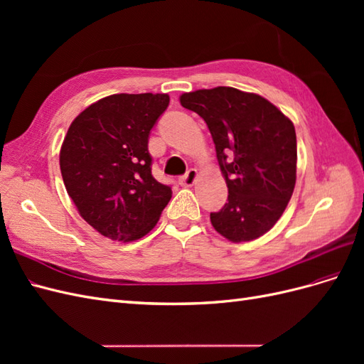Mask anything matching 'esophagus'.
Wrapping results in <instances>:
<instances>
[{
    "mask_svg": "<svg viewBox=\"0 0 364 364\" xmlns=\"http://www.w3.org/2000/svg\"><path fill=\"white\" fill-rule=\"evenodd\" d=\"M196 179H197V170L196 168H190L183 176H181L179 182H181L182 186H193Z\"/></svg>",
    "mask_w": 364,
    "mask_h": 364,
    "instance_id": "obj_1",
    "label": "esophagus"
}]
</instances>
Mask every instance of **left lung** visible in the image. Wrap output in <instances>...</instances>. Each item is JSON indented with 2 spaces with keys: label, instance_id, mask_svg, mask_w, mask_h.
I'll return each instance as SVG.
<instances>
[{
  "label": "left lung",
  "instance_id": "obj_1",
  "mask_svg": "<svg viewBox=\"0 0 364 364\" xmlns=\"http://www.w3.org/2000/svg\"><path fill=\"white\" fill-rule=\"evenodd\" d=\"M211 132L228 185V203L211 213L220 235L241 243L264 235L278 222L296 183V132L290 118L266 98L217 86L181 95Z\"/></svg>",
  "mask_w": 364,
  "mask_h": 364
}]
</instances>
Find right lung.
<instances>
[{"label":"right lung","mask_w":364,"mask_h":364,"mask_svg":"<svg viewBox=\"0 0 364 364\" xmlns=\"http://www.w3.org/2000/svg\"><path fill=\"white\" fill-rule=\"evenodd\" d=\"M168 94H114L75 117L60 149L65 188L97 232L135 241L156 226L171 188L151 174L149 135Z\"/></svg>","instance_id":"right-lung-1"}]
</instances>
